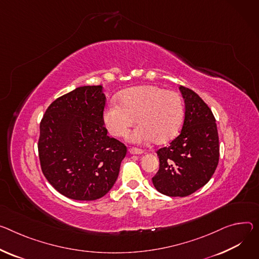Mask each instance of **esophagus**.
<instances>
[{
    "label": "esophagus",
    "instance_id": "1",
    "mask_svg": "<svg viewBox=\"0 0 259 259\" xmlns=\"http://www.w3.org/2000/svg\"><path fill=\"white\" fill-rule=\"evenodd\" d=\"M129 153L132 155H142V154H144V151L139 150V149H135V148H130Z\"/></svg>",
    "mask_w": 259,
    "mask_h": 259
}]
</instances>
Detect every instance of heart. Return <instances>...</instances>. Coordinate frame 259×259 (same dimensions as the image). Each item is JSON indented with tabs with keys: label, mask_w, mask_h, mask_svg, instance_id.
<instances>
[{
	"label": "heart",
	"mask_w": 259,
	"mask_h": 259,
	"mask_svg": "<svg viewBox=\"0 0 259 259\" xmlns=\"http://www.w3.org/2000/svg\"><path fill=\"white\" fill-rule=\"evenodd\" d=\"M184 114V101L179 93L158 85H139L122 92L119 104L109 103L102 119L108 132L116 137L124 136L136 121L139 126L128 135L129 142L162 145L177 136Z\"/></svg>",
	"instance_id": "1"
}]
</instances>
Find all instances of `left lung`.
I'll list each match as a JSON object with an SVG mask.
<instances>
[{"instance_id":"left-lung-1","label":"left lung","mask_w":259,"mask_h":259,"mask_svg":"<svg viewBox=\"0 0 259 259\" xmlns=\"http://www.w3.org/2000/svg\"><path fill=\"white\" fill-rule=\"evenodd\" d=\"M185 117L180 135L157 151L159 170L152 179L160 193L188 196L213 177L219 162V137L213 112L192 90L180 87Z\"/></svg>"}]
</instances>
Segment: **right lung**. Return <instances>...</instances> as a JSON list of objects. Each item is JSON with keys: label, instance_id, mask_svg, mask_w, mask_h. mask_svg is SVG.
<instances>
[{"label": "right lung", "instance_id": "add662e5", "mask_svg": "<svg viewBox=\"0 0 259 259\" xmlns=\"http://www.w3.org/2000/svg\"><path fill=\"white\" fill-rule=\"evenodd\" d=\"M102 85L76 88L55 100L40 124L43 175L62 195L91 201L113 187L127 148L107 135Z\"/></svg>", "mask_w": 259, "mask_h": 259}]
</instances>
